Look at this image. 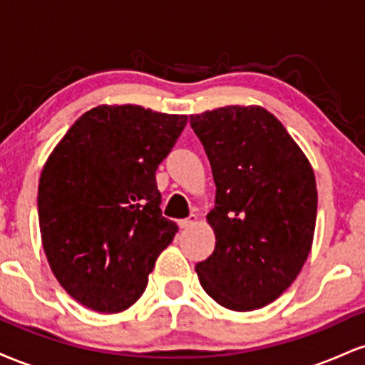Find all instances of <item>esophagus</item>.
I'll use <instances>...</instances> for the list:
<instances>
[{"label":"esophagus","instance_id":"1","mask_svg":"<svg viewBox=\"0 0 365 365\" xmlns=\"http://www.w3.org/2000/svg\"><path fill=\"white\" fill-rule=\"evenodd\" d=\"M195 223H197V216L195 215H190L188 217H185V220L178 221L180 228H190V226H194Z\"/></svg>","mask_w":365,"mask_h":365}]
</instances>
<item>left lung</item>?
I'll return each instance as SVG.
<instances>
[{
    "mask_svg": "<svg viewBox=\"0 0 365 365\" xmlns=\"http://www.w3.org/2000/svg\"><path fill=\"white\" fill-rule=\"evenodd\" d=\"M216 183L207 215L216 247L195 271L204 292L237 312L278 299L311 252L317 216L314 170L282 121L261 106L190 115Z\"/></svg>",
    "mask_w": 365,
    "mask_h": 365,
    "instance_id": "left-lung-1",
    "label": "left lung"
}]
</instances>
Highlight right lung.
Segmentation results:
<instances>
[{"mask_svg":"<svg viewBox=\"0 0 365 365\" xmlns=\"http://www.w3.org/2000/svg\"><path fill=\"white\" fill-rule=\"evenodd\" d=\"M187 125L137 104H101L49 154L37 209L53 274L77 302L116 314L140 299L178 226L161 216L159 163Z\"/></svg>","mask_w":365,"mask_h":365,"instance_id":"1","label":"right lung"}]
</instances>
